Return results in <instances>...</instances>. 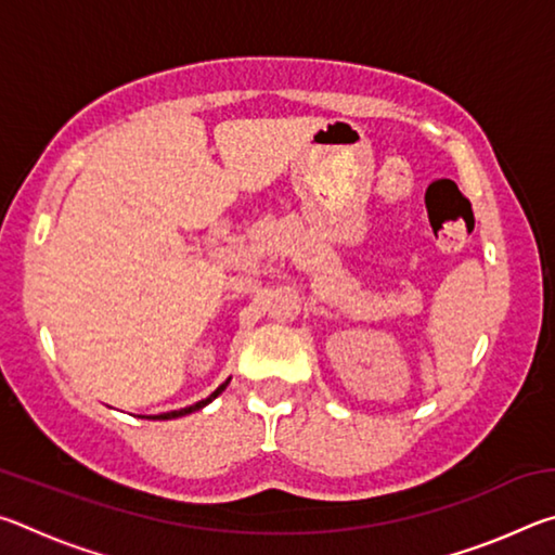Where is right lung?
Segmentation results:
<instances>
[{"instance_id": "obj_1", "label": "right lung", "mask_w": 555, "mask_h": 555, "mask_svg": "<svg viewBox=\"0 0 555 555\" xmlns=\"http://www.w3.org/2000/svg\"><path fill=\"white\" fill-rule=\"evenodd\" d=\"M230 384V379L224 382V384H220L218 389H215L208 399H203V401H198V403H193V406H185V409H181V411H168V413H162V416H154V418H158V421H168V418H178V416H185V413H193V411H201L203 406H208V403L215 399V397H220V393L224 391V387H228Z\"/></svg>"}]
</instances>
